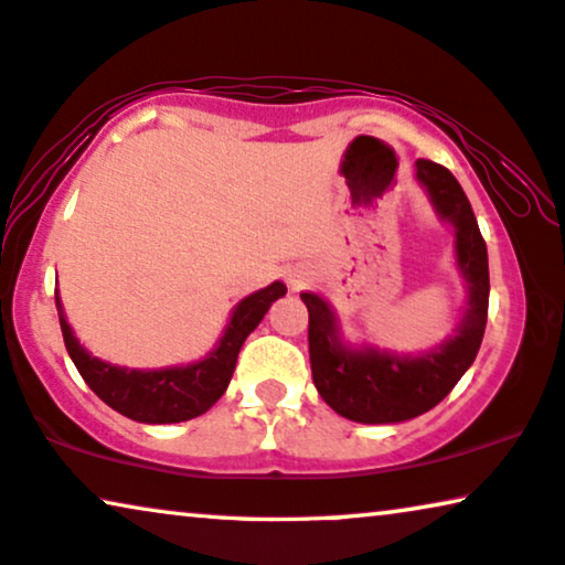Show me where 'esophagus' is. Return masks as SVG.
Returning a JSON list of instances; mask_svg holds the SVG:
<instances>
[{
	"instance_id": "esophagus-1",
	"label": "esophagus",
	"mask_w": 565,
	"mask_h": 565,
	"mask_svg": "<svg viewBox=\"0 0 565 565\" xmlns=\"http://www.w3.org/2000/svg\"><path fill=\"white\" fill-rule=\"evenodd\" d=\"M297 287H299V284H297V281H295V289H297Z\"/></svg>"
}]
</instances>
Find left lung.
<instances>
[{"instance_id":"left-lung-1","label":"left lung","mask_w":565,"mask_h":565,"mask_svg":"<svg viewBox=\"0 0 565 565\" xmlns=\"http://www.w3.org/2000/svg\"><path fill=\"white\" fill-rule=\"evenodd\" d=\"M416 178L426 188L441 220L452 222L457 263L468 281L470 297L455 335L426 353H393L372 345L349 349L338 338L330 307L305 291L310 312V364L322 401L338 416L359 424H397L431 411L476 361L488 320V250L476 214L457 178L431 160L416 162Z\"/></svg>"}]
</instances>
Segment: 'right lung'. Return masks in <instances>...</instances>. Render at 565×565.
Instances as JSON below:
<instances>
[{
	"label": "right lung",
	"mask_w": 565,
	"mask_h": 565,
	"mask_svg": "<svg viewBox=\"0 0 565 565\" xmlns=\"http://www.w3.org/2000/svg\"><path fill=\"white\" fill-rule=\"evenodd\" d=\"M284 295H287V287L281 281H274L270 287L245 297L232 312V320L224 330L220 345L199 364L147 372L126 370V366L89 356L64 318L58 291L56 310L66 351H70L82 380L103 403H108L120 416L139 420V424H180V420L201 416L220 401L230 385L232 372H235L237 353L243 349L245 338L258 328L268 307Z\"/></svg>",
	"instance_id": "right-lung-1"
}]
</instances>
